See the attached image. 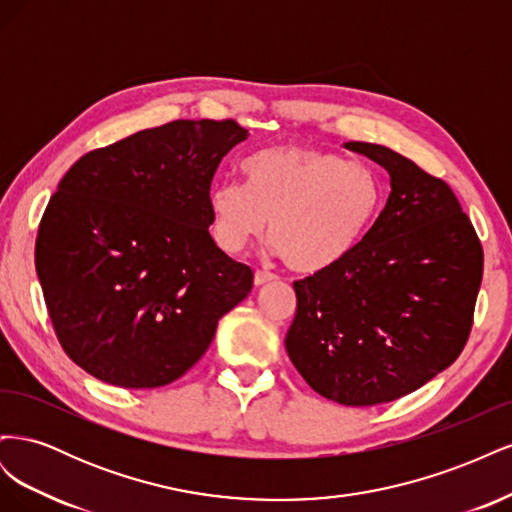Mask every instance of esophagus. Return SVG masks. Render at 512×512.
<instances>
[{"label": "esophagus", "instance_id": "34e87169", "mask_svg": "<svg viewBox=\"0 0 512 512\" xmlns=\"http://www.w3.org/2000/svg\"><path fill=\"white\" fill-rule=\"evenodd\" d=\"M277 277L273 275V273H267V271H256L254 273V286L256 288H260V286H267V284H271V282H275Z\"/></svg>", "mask_w": 512, "mask_h": 512}]
</instances>
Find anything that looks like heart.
<instances>
[{
	"mask_svg": "<svg viewBox=\"0 0 512 512\" xmlns=\"http://www.w3.org/2000/svg\"><path fill=\"white\" fill-rule=\"evenodd\" d=\"M245 185H211V235L226 254L243 252L269 228L273 252L305 275L344 262L380 205L371 170L309 145L260 149L241 166Z\"/></svg>",
	"mask_w": 512,
	"mask_h": 512,
	"instance_id": "b5f03b06",
	"label": "heart"
}]
</instances>
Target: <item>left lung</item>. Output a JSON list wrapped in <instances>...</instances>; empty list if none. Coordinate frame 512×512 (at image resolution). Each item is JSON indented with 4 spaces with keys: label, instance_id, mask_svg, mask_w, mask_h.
Listing matches in <instances>:
<instances>
[{
    "label": "left lung",
    "instance_id": "left-lung-1",
    "mask_svg": "<svg viewBox=\"0 0 512 512\" xmlns=\"http://www.w3.org/2000/svg\"><path fill=\"white\" fill-rule=\"evenodd\" d=\"M344 147L380 164L391 192L344 262L294 282L286 352L318 395L376 406L421 389L466 346L483 247L442 179L389 147Z\"/></svg>",
    "mask_w": 512,
    "mask_h": 512
}]
</instances>
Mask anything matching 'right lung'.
<instances>
[{
	"instance_id": "1",
	"label": "right lung",
	"mask_w": 512,
	"mask_h": 512,
	"mask_svg": "<svg viewBox=\"0 0 512 512\" xmlns=\"http://www.w3.org/2000/svg\"><path fill=\"white\" fill-rule=\"evenodd\" d=\"M247 130L179 119L76 162L36 239L46 309L70 359L123 389L181 378L224 314L252 290V269L209 235L207 194Z\"/></svg>"
}]
</instances>
